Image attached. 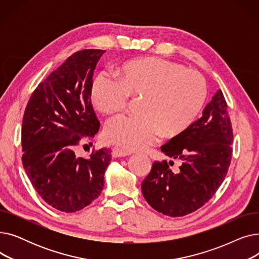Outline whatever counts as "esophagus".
<instances>
[{
    "label": "esophagus",
    "mask_w": 259,
    "mask_h": 259,
    "mask_svg": "<svg viewBox=\"0 0 259 259\" xmlns=\"http://www.w3.org/2000/svg\"><path fill=\"white\" fill-rule=\"evenodd\" d=\"M112 157H125V156H128V155H130L131 153L130 152H127V151H124V150H121V149H119V148H113L112 149Z\"/></svg>",
    "instance_id": "34e87169"
}]
</instances>
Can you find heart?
<instances>
[{
    "label": "heart",
    "instance_id": "1",
    "mask_svg": "<svg viewBox=\"0 0 259 259\" xmlns=\"http://www.w3.org/2000/svg\"><path fill=\"white\" fill-rule=\"evenodd\" d=\"M115 80L99 75L93 80L90 99L104 115L125 111L129 97H141L138 116L109 122L104 131L107 143L126 151L142 150L160 135L175 138L191 126L205 104L207 86L196 71L160 58H141L122 63Z\"/></svg>",
    "mask_w": 259,
    "mask_h": 259
}]
</instances>
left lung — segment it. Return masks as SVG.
Here are the masks:
<instances>
[{
	"label": "left lung",
	"mask_w": 259,
	"mask_h": 259,
	"mask_svg": "<svg viewBox=\"0 0 259 259\" xmlns=\"http://www.w3.org/2000/svg\"><path fill=\"white\" fill-rule=\"evenodd\" d=\"M233 132L227 102L219 90L202 116L184 133L160 147L167 156L181 160L178 172L169 164L154 161L142 183V192L154 210L172 217L202 207L223 184L232 158Z\"/></svg>",
	"instance_id": "left-lung-1"
}]
</instances>
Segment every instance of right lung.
Wrapping results in <instances>:
<instances>
[{"instance_id":"right-lung-1","label":"right lung","mask_w":259,"mask_h":259,"mask_svg":"<svg viewBox=\"0 0 259 259\" xmlns=\"http://www.w3.org/2000/svg\"><path fill=\"white\" fill-rule=\"evenodd\" d=\"M105 51L73 53L39 83L27 104L22 125L23 167L33 188L48 205L71 213L84 209L104 188L110 149L88 158L75 148L100 129L90 99L92 75Z\"/></svg>"}]
</instances>
